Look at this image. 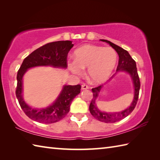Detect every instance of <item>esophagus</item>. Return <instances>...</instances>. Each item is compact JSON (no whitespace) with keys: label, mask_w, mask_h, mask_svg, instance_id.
<instances>
[{"label":"esophagus","mask_w":160,"mask_h":160,"mask_svg":"<svg viewBox=\"0 0 160 160\" xmlns=\"http://www.w3.org/2000/svg\"><path fill=\"white\" fill-rule=\"evenodd\" d=\"M81 89H82V90H85V89H89V87H88L87 85H86V84H82V87H81Z\"/></svg>","instance_id":"1"}]
</instances>
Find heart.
<instances>
[{
  "mask_svg": "<svg viewBox=\"0 0 160 160\" xmlns=\"http://www.w3.org/2000/svg\"><path fill=\"white\" fill-rule=\"evenodd\" d=\"M75 60L68 62L71 73L80 76L83 69H87V76L91 82L100 84L105 82L116 65L118 56L111 47L86 45L74 53Z\"/></svg>",
  "mask_w": 160,
  "mask_h": 160,
  "instance_id": "heart-1",
  "label": "heart"
}]
</instances>
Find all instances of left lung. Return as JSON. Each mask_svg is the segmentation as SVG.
Returning <instances> with one entry per match:
<instances>
[{
	"label": "left lung",
	"instance_id": "8db88e82",
	"mask_svg": "<svg viewBox=\"0 0 160 160\" xmlns=\"http://www.w3.org/2000/svg\"><path fill=\"white\" fill-rule=\"evenodd\" d=\"M101 41L105 42L109 44L111 47L116 51L119 56V61L118 65L117 67V73L118 72H126L127 73L129 76H131L132 84H133V89H134V96L132 99V102L129 105L128 108L126 109L119 111V112H105L101 111L98 108L96 101L98 97L99 96V94L102 89L103 88V85H100L98 87L93 88L92 89L93 92V99L89 105V111L90 113L93 116L97 119L98 120L105 122V123H114L118 121H120L124 118L127 117L129 114L131 113V112L133 111L135 106H136L137 102L138 100L139 96V91H140V78L138 73V70L136 67V63L135 61L132 58L130 54L128 53L127 51L122 49V47H119L114 43L111 42L107 40H100ZM114 76H112L110 80Z\"/></svg>",
	"mask_w": 160,
	"mask_h": 160
}]
</instances>
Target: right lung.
<instances>
[{"mask_svg": "<svg viewBox=\"0 0 160 160\" xmlns=\"http://www.w3.org/2000/svg\"><path fill=\"white\" fill-rule=\"evenodd\" d=\"M73 47L72 41L69 40L49 42L33 51L24 59L17 73L16 96L22 111L32 120L44 124L60 121L69 113L71 102L80 93V84L64 85L52 104L39 108L30 107L23 99V76L28 70L33 67L48 66L67 69V54Z\"/></svg>", "mask_w": 160, "mask_h": 160, "instance_id": "1", "label": "right lung"}]
</instances>
